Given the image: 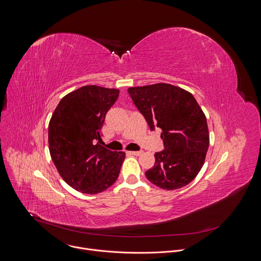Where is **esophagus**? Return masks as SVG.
<instances>
[{
  "mask_svg": "<svg viewBox=\"0 0 261 261\" xmlns=\"http://www.w3.org/2000/svg\"><path fill=\"white\" fill-rule=\"evenodd\" d=\"M128 154L133 156H140L142 154V151H131V152H128Z\"/></svg>",
  "mask_w": 261,
  "mask_h": 261,
  "instance_id": "34e87169",
  "label": "esophagus"
}]
</instances>
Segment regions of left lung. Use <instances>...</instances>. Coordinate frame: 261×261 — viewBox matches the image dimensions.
<instances>
[{
	"instance_id": "obj_1",
	"label": "left lung",
	"mask_w": 261,
	"mask_h": 261,
	"mask_svg": "<svg viewBox=\"0 0 261 261\" xmlns=\"http://www.w3.org/2000/svg\"><path fill=\"white\" fill-rule=\"evenodd\" d=\"M128 93L150 129L162 130L164 150L155 154L146 178L164 190L188 185L200 171L210 143L206 118L197 101L169 84L129 88Z\"/></svg>"
}]
</instances>
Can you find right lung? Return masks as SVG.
<instances>
[{"instance_id": "add662e5", "label": "right lung", "mask_w": 261, "mask_h": 261, "mask_svg": "<svg viewBox=\"0 0 261 261\" xmlns=\"http://www.w3.org/2000/svg\"><path fill=\"white\" fill-rule=\"evenodd\" d=\"M120 91L85 86L66 95L48 125L49 153L62 178L86 194L105 191L117 180L125 152L100 144L105 116Z\"/></svg>"}]
</instances>
